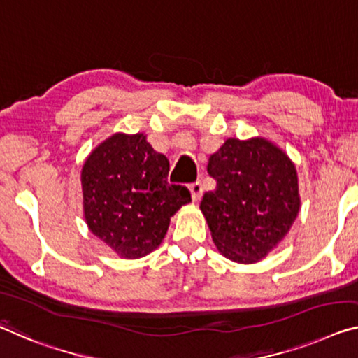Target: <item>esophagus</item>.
<instances>
[{
	"label": "esophagus",
	"instance_id": "1",
	"mask_svg": "<svg viewBox=\"0 0 358 358\" xmlns=\"http://www.w3.org/2000/svg\"><path fill=\"white\" fill-rule=\"evenodd\" d=\"M190 189V194H192V198H194V201H198L201 198V194H203V187L200 182H192L189 185Z\"/></svg>",
	"mask_w": 358,
	"mask_h": 358
}]
</instances>
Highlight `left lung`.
<instances>
[{"instance_id": "1", "label": "left lung", "mask_w": 358, "mask_h": 358, "mask_svg": "<svg viewBox=\"0 0 358 358\" xmlns=\"http://www.w3.org/2000/svg\"><path fill=\"white\" fill-rule=\"evenodd\" d=\"M206 169L216 189L203 195L200 208L214 245L235 262L262 259L299 213L294 164L264 139H229Z\"/></svg>"}]
</instances>
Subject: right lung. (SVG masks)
<instances>
[{"mask_svg": "<svg viewBox=\"0 0 358 358\" xmlns=\"http://www.w3.org/2000/svg\"><path fill=\"white\" fill-rule=\"evenodd\" d=\"M168 158L144 134H115L99 145L81 171L91 232L131 259L155 250L169 217L192 200L187 187L168 182Z\"/></svg>", "mask_w": 358, "mask_h": 358, "instance_id": "add662e5", "label": "right lung"}]
</instances>
